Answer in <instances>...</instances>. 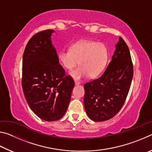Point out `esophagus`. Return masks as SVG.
Listing matches in <instances>:
<instances>
[{
	"instance_id": "obj_1",
	"label": "esophagus",
	"mask_w": 152,
	"mask_h": 152,
	"mask_svg": "<svg viewBox=\"0 0 152 152\" xmlns=\"http://www.w3.org/2000/svg\"><path fill=\"white\" fill-rule=\"evenodd\" d=\"M74 82H75V85H79L80 84V82H78V81H74Z\"/></svg>"
}]
</instances>
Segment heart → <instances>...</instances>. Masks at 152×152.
<instances>
[{
	"instance_id": "b5f03b06",
	"label": "heart",
	"mask_w": 152,
	"mask_h": 152,
	"mask_svg": "<svg viewBox=\"0 0 152 152\" xmlns=\"http://www.w3.org/2000/svg\"><path fill=\"white\" fill-rule=\"evenodd\" d=\"M58 58L59 62L68 70L80 64V66L68 73L71 78L80 80L88 75L95 78L102 72L108 60V50L102 43L81 40L69 50L60 51Z\"/></svg>"
}]
</instances>
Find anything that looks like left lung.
<instances>
[{"mask_svg": "<svg viewBox=\"0 0 152 152\" xmlns=\"http://www.w3.org/2000/svg\"><path fill=\"white\" fill-rule=\"evenodd\" d=\"M133 75L129 50L120 37L103 74L84 85V109L90 119L104 121L119 113L127 96Z\"/></svg>", "mask_w": 152, "mask_h": 152, "instance_id": "1", "label": "left lung"}]
</instances>
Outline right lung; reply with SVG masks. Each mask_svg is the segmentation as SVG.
Returning a JSON list of instances; mask_svg holds the SVG:
<instances>
[{"mask_svg":"<svg viewBox=\"0 0 152 152\" xmlns=\"http://www.w3.org/2000/svg\"><path fill=\"white\" fill-rule=\"evenodd\" d=\"M53 29L31 38L23 57L22 87L32 111L46 121H54L65 114L74 82L59 64L52 44Z\"/></svg>","mask_w":152,"mask_h":152,"instance_id":"right-lung-1","label":"right lung"}]
</instances>
